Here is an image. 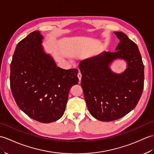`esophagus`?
Wrapping results in <instances>:
<instances>
[{
	"mask_svg": "<svg viewBox=\"0 0 154 154\" xmlns=\"http://www.w3.org/2000/svg\"><path fill=\"white\" fill-rule=\"evenodd\" d=\"M77 77H78V78H79V81H81L82 75H81L80 71H79V73H78V74H77Z\"/></svg>",
	"mask_w": 154,
	"mask_h": 154,
	"instance_id": "esophagus-1",
	"label": "esophagus"
}]
</instances>
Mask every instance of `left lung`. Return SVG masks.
<instances>
[{
  "instance_id": "8db88e82",
  "label": "left lung",
  "mask_w": 154,
  "mask_h": 154,
  "mask_svg": "<svg viewBox=\"0 0 154 154\" xmlns=\"http://www.w3.org/2000/svg\"><path fill=\"white\" fill-rule=\"evenodd\" d=\"M119 43L116 51L103 52L82 61L81 87L89 112L96 119L111 121L119 119L133 110L144 89V69L137 44L122 32H115ZM116 58L125 59L128 67L121 75L109 68Z\"/></svg>"
}]
</instances>
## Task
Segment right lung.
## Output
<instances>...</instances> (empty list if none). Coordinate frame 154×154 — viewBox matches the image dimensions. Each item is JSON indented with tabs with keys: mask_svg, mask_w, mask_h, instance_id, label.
Listing matches in <instances>:
<instances>
[{
	"mask_svg": "<svg viewBox=\"0 0 154 154\" xmlns=\"http://www.w3.org/2000/svg\"><path fill=\"white\" fill-rule=\"evenodd\" d=\"M39 31L17 45L10 63V88L17 106L32 119L49 123L63 115L71 87L78 84L77 69L56 66L42 50Z\"/></svg>",
	"mask_w": 154,
	"mask_h": 154,
	"instance_id": "add662e5",
	"label": "right lung"
}]
</instances>
